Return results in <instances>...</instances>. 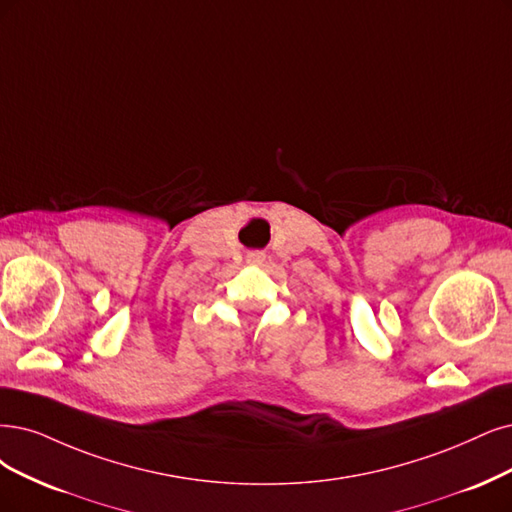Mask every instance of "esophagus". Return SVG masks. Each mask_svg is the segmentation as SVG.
Returning a JSON list of instances; mask_svg holds the SVG:
<instances>
[{
    "label": "esophagus",
    "mask_w": 512,
    "mask_h": 512,
    "mask_svg": "<svg viewBox=\"0 0 512 512\" xmlns=\"http://www.w3.org/2000/svg\"><path fill=\"white\" fill-rule=\"evenodd\" d=\"M263 259H266V253H263V251H253V253L246 255V261L255 263V266H259V263H263Z\"/></svg>",
    "instance_id": "esophagus-1"
}]
</instances>
